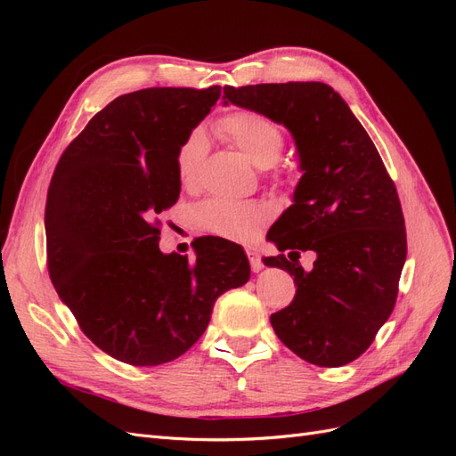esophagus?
<instances>
[{
	"mask_svg": "<svg viewBox=\"0 0 456 456\" xmlns=\"http://www.w3.org/2000/svg\"><path fill=\"white\" fill-rule=\"evenodd\" d=\"M247 256H249L253 272H260L262 268H265V265H262V262H260V255H258L256 249H247Z\"/></svg>",
	"mask_w": 456,
	"mask_h": 456,
	"instance_id": "1",
	"label": "esophagus"
}]
</instances>
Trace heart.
<instances>
[{"label":"heart","instance_id":"obj_1","mask_svg":"<svg viewBox=\"0 0 456 456\" xmlns=\"http://www.w3.org/2000/svg\"><path fill=\"white\" fill-rule=\"evenodd\" d=\"M220 139L232 144L260 169L272 167L280 159L285 136L278 123L251 110L228 114L215 126ZM209 151V141L201 129L191 131L176 151V176L183 186H196L201 167ZM265 211L255 203H233L226 200H211L198 207L196 223L224 238H249L265 223Z\"/></svg>","mask_w":456,"mask_h":456}]
</instances>
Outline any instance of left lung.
Returning a JSON list of instances; mask_svg holds the SVG:
<instances>
[{"mask_svg": "<svg viewBox=\"0 0 456 456\" xmlns=\"http://www.w3.org/2000/svg\"><path fill=\"white\" fill-rule=\"evenodd\" d=\"M236 104L291 133L300 181L268 232L285 255L265 265L289 272L297 295L270 315L275 335L302 360L340 367L360 357L388 320L407 256L395 184L342 96L322 81L224 87ZM318 258L306 273L296 251Z\"/></svg>", "mask_w": 456, "mask_h": 456, "instance_id": "left-lung-1", "label": "left lung"}]
</instances>
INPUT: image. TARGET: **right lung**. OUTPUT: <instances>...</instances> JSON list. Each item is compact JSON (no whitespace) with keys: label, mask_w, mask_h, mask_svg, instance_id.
I'll return each instance as SVG.
<instances>
[{"label":"right lung","mask_w":456,"mask_h":456,"mask_svg":"<svg viewBox=\"0 0 456 456\" xmlns=\"http://www.w3.org/2000/svg\"><path fill=\"white\" fill-rule=\"evenodd\" d=\"M220 87L121 94L64 150L45 205L49 275L81 330L114 360L151 367L194 346L215 300L249 281L240 245L159 251L156 215L181 194L176 151Z\"/></svg>","instance_id":"right-lung-1"}]
</instances>
